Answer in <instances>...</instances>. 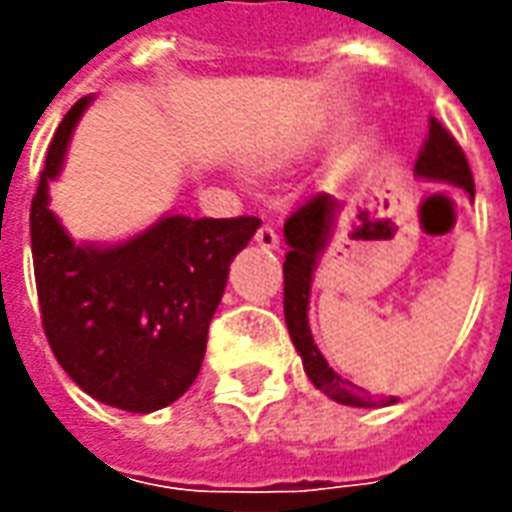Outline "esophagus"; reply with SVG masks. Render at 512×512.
<instances>
[{
    "mask_svg": "<svg viewBox=\"0 0 512 512\" xmlns=\"http://www.w3.org/2000/svg\"><path fill=\"white\" fill-rule=\"evenodd\" d=\"M255 241L263 246V249H279V235H277V230L271 227V224H263V227H257Z\"/></svg>",
    "mask_w": 512,
    "mask_h": 512,
    "instance_id": "34e87169",
    "label": "esophagus"
}]
</instances>
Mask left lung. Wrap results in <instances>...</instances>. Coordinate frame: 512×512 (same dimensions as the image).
I'll list each match as a JSON object with an SVG mask.
<instances>
[{
  "label": "left lung",
  "instance_id": "left-lung-1",
  "mask_svg": "<svg viewBox=\"0 0 512 512\" xmlns=\"http://www.w3.org/2000/svg\"><path fill=\"white\" fill-rule=\"evenodd\" d=\"M414 172H417L419 178L455 183V186L469 191V197H474V178L472 169H469V161L463 156L461 145L452 139L450 131L441 126L436 117H430L428 139H425V145L419 150ZM337 208H340V202L334 200L332 194H312L310 200L301 202L299 208L288 216V222H285V241H288L285 266H282V274H285V323H288L290 340H293L296 351L304 359L307 376H310L312 384L318 386L321 392L334 397L337 403H345V406H386L395 397L373 400L370 392L337 376L329 367V362L323 359L321 351H318V345H315L310 332L307 310H310L312 271H315V263L321 257L323 246L329 241Z\"/></svg>",
  "mask_w": 512,
  "mask_h": 512
}]
</instances>
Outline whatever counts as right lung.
Here are the masks:
<instances>
[{
	"instance_id": "1",
	"label": "right lung",
	"mask_w": 512,
	"mask_h": 512,
	"mask_svg": "<svg viewBox=\"0 0 512 512\" xmlns=\"http://www.w3.org/2000/svg\"><path fill=\"white\" fill-rule=\"evenodd\" d=\"M82 98L54 131L32 208L40 321L62 370L106 406L147 414L175 403L200 373L227 271L257 216H167L120 246H76L49 211Z\"/></svg>"
}]
</instances>
